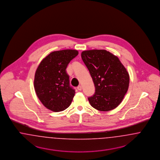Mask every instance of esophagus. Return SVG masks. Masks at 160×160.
<instances>
[{
  "label": "esophagus",
  "instance_id": "obj_1",
  "mask_svg": "<svg viewBox=\"0 0 160 160\" xmlns=\"http://www.w3.org/2000/svg\"><path fill=\"white\" fill-rule=\"evenodd\" d=\"M77 89H78V90H82V86H81V85H79V86L77 87Z\"/></svg>",
  "mask_w": 160,
  "mask_h": 160
}]
</instances>
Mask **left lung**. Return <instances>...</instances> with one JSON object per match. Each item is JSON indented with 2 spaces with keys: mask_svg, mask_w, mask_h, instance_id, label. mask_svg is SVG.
Here are the masks:
<instances>
[{
  "mask_svg": "<svg viewBox=\"0 0 160 160\" xmlns=\"http://www.w3.org/2000/svg\"><path fill=\"white\" fill-rule=\"evenodd\" d=\"M81 57L90 72L95 93L88 98L92 107L109 111L121 103L127 92L130 77L118 57L104 49L83 51Z\"/></svg>",
  "mask_w": 160,
  "mask_h": 160,
  "instance_id": "8db88e82",
  "label": "left lung"
}]
</instances>
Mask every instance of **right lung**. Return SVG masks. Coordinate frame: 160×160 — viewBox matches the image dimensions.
Instances as JSON below:
<instances>
[{"label": "right lung", "mask_w": 160, "mask_h": 160, "mask_svg": "<svg viewBox=\"0 0 160 160\" xmlns=\"http://www.w3.org/2000/svg\"><path fill=\"white\" fill-rule=\"evenodd\" d=\"M78 54L74 49L51 52L44 58L35 73L34 87L42 104L53 112L62 111L69 106L75 91L70 86L66 68Z\"/></svg>", "instance_id": "obj_1"}]
</instances>
